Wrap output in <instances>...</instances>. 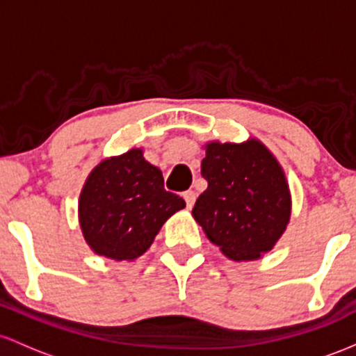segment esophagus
Segmentation results:
<instances>
[{
  "label": "esophagus",
  "instance_id": "obj_1",
  "mask_svg": "<svg viewBox=\"0 0 356 356\" xmlns=\"http://www.w3.org/2000/svg\"><path fill=\"white\" fill-rule=\"evenodd\" d=\"M183 198H185L186 207L191 209V207L195 205V200H197V193H195L193 190H188V191H185V193H183Z\"/></svg>",
  "mask_w": 356,
  "mask_h": 356
}]
</instances>
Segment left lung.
Returning <instances> with one entry per match:
<instances>
[{
	"label": "left lung",
	"mask_w": 356,
	"mask_h": 356,
	"mask_svg": "<svg viewBox=\"0 0 356 356\" xmlns=\"http://www.w3.org/2000/svg\"><path fill=\"white\" fill-rule=\"evenodd\" d=\"M203 149L202 177L209 186L191 215L230 261H257L274 249L291 220L284 170L257 138L209 141Z\"/></svg>",
	"instance_id": "left-lung-1"
}]
</instances>
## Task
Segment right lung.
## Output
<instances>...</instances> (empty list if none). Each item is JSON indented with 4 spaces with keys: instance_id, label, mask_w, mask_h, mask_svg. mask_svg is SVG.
<instances>
[{
    "instance_id": "1",
    "label": "right lung",
    "mask_w": 356,
    "mask_h": 356,
    "mask_svg": "<svg viewBox=\"0 0 356 356\" xmlns=\"http://www.w3.org/2000/svg\"><path fill=\"white\" fill-rule=\"evenodd\" d=\"M181 209L185 200L165 190L161 170L133 147L94 166L79 197V223L92 252L131 262Z\"/></svg>"
}]
</instances>
